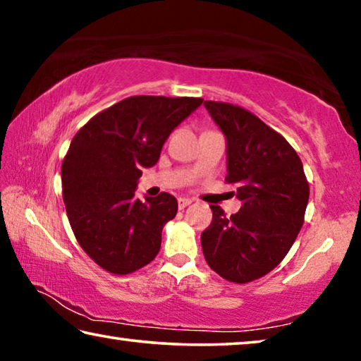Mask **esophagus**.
I'll return each instance as SVG.
<instances>
[{
	"label": "esophagus",
	"mask_w": 361,
	"mask_h": 361,
	"mask_svg": "<svg viewBox=\"0 0 361 361\" xmlns=\"http://www.w3.org/2000/svg\"><path fill=\"white\" fill-rule=\"evenodd\" d=\"M191 202H192V200H191V199H186V197H180V199H178V207H180V209L183 210V209H186V207H188V205H191Z\"/></svg>",
	"instance_id": "34e87169"
}]
</instances>
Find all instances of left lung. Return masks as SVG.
Masks as SVG:
<instances>
[{
    "instance_id": "obj_1",
    "label": "left lung",
    "mask_w": 361,
    "mask_h": 361,
    "mask_svg": "<svg viewBox=\"0 0 361 361\" xmlns=\"http://www.w3.org/2000/svg\"><path fill=\"white\" fill-rule=\"evenodd\" d=\"M226 137L228 175L240 210L226 216L210 205L213 219L200 235L207 264L223 279L248 283L277 267L304 223L309 183L293 146L245 108L205 100Z\"/></svg>"
}]
</instances>
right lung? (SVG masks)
<instances>
[{
	"label": "right lung",
	"instance_id": "right-lung-1",
	"mask_svg": "<svg viewBox=\"0 0 361 361\" xmlns=\"http://www.w3.org/2000/svg\"><path fill=\"white\" fill-rule=\"evenodd\" d=\"M202 102L129 97L95 114L71 140L62 162L66 215L79 245L105 271L126 276L156 258L178 202L169 192L135 199L138 178Z\"/></svg>",
	"mask_w": 361,
	"mask_h": 361
}]
</instances>
